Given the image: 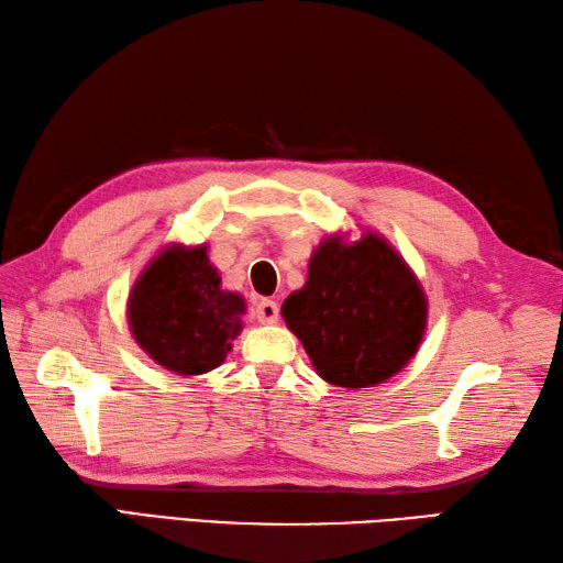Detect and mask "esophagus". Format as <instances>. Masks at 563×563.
I'll return each instance as SVG.
<instances>
[{"label": "esophagus", "instance_id": "34e87169", "mask_svg": "<svg viewBox=\"0 0 563 563\" xmlns=\"http://www.w3.org/2000/svg\"><path fill=\"white\" fill-rule=\"evenodd\" d=\"M254 314H256L261 324H273V321H278L280 307H278V302H273V300H261L254 309Z\"/></svg>", "mask_w": 563, "mask_h": 563}]
</instances>
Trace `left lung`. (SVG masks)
I'll list each match as a JSON object with an SVG mask.
<instances>
[{"instance_id": "left-lung-1", "label": "left lung", "mask_w": 563, "mask_h": 563, "mask_svg": "<svg viewBox=\"0 0 563 563\" xmlns=\"http://www.w3.org/2000/svg\"><path fill=\"white\" fill-rule=\"evenodd\" d=\"M426 297L385 239H327L300 292L283 317L302 341L317 373L336 387L361 389L389 379L411 361L426 329Z\"/></svg>"}]
</instances>
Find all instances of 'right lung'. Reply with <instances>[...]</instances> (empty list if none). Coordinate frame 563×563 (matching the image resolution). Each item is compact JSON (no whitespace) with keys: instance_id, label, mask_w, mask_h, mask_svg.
Here are the masks:
<instances>
[{"instance_id":"add662e5","label":"right lung","mask_w":563,"mask_h":563,"mask_svg":"<svg viewBox=\"0 0 563 563\" xmlns=\"http://www.w3.org/2000/svg\"><path fill=\"white\" fill-rule=\"evenodd\" d=\"M244 300L222 290L206 246H172L154 258L130 292L135 341L166 369L202 375L218 367L242 331Z\"/></svg>"}]
</instances>
